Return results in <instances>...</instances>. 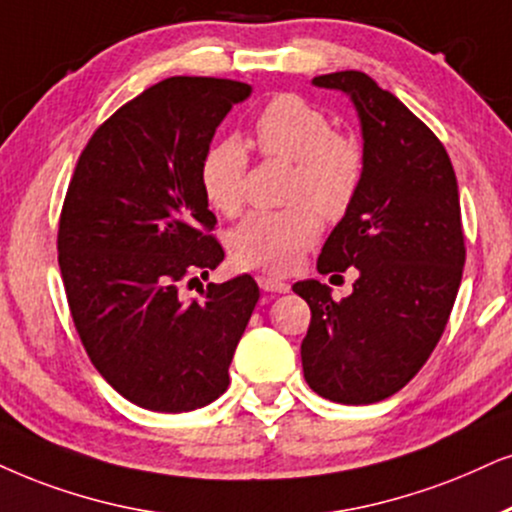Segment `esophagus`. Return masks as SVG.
<instances>
[{
  "instance_id": "1",
  "label": "esophagus",
  "mask_w": 512,
  "mask_h": 512,
  "mask_svg": "<svg viewBox=\"0 0 512 512\" xmlns=\"http://www.w3.org/2000/svg\"><path fill=\"white\" fill-rule=\"evenodd\" d=\"M257 283H260V288L264 290V293H288L290 290L286 281H281V278H274L269 274L257 276Z\"/></svg>"
}]
</instances>
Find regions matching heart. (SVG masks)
Instances as JSON below:
<instances>
[{
    "instance_id": "b5f03b06",
    "label": "heart",
    "mask_w": 512,
    "mask_h": 512,
    "mask_svg": "<svg viewBox=\"0 0 512 512\" xmlns=\"http://www.w3.org/2000/svg\"><path fill=\"white\" fill-rule=\"evenodd\" d=\"M255 146L262 158L290 163L288 198L281 210H257L229 238L236 264L283 274L300 262L321 234V217L338 219L357 200L366 174L364 148L349 134L335 132L333 120L316 103L297 94H281L257 113ZM248 151L241 141L219 139L200 158V189L226 217L245 203Z\"/></svg>"
}]
</instances>
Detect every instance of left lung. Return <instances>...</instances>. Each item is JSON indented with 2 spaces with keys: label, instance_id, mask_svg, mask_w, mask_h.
<instances>
[{
  "label": "left lung",
  "instance_id": "1",
  "mask_svg": "<svg viewBox=\"0 0 512 512\" xmlns=\"http://www.w3.org/2000/svg\"><path fill=\"white\" fill-rule=\"evenodd\" d=\"M314 84L352 96L366 174L316 262L319 274L357 271L352 295L335 302L326 283L293 286L312 309L302 371L323 399L375 404L423 368L454 309L465 264L456 172L435 132L366 73Z\"/></svg>",
  "mask_w": 512,
  "mask_h": 512
}]
</instances>
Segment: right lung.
Returning <instances> with one entry per match:
<instances>
[{"label": "right lung", "instance_id": "obj_1", "mask_svg": "<svg viewBox=\"0 0 512 512\" xmlns=\"http://www.w3.org/2000/svg\"><path fill=\"white\" fill-rule=\"evenodd\" d=\"M250 84L167 77L96 127L58 219V267L84 352L148 411L181 413L229 387V364L260 300L243 274L200 288L224 260L200 158Z\"/></svg>", "mask_w": 512, "mask_h": 512}]
</instances>
